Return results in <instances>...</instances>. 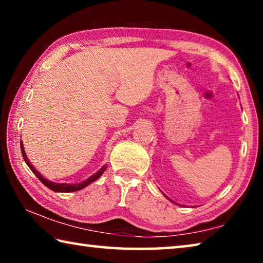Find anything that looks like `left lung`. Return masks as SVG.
Returning a JSON list of instances; mask_svg holds the SVG:
<instances>
[{
  "mask_svg": "<svg viewBox=\"0 0 263 263\" xmlns=\"http://www.w3.org/2000/svg\"><path fill=\"white\" fill-rule=\"evenodd\" d=\"M167 198H168V197H167ZM168 199H169V198H168ZM169 201H171V199H169Z\"/></svg>",
  "mask_w": 263,
  "mask_h": 263,
  "instance_id": "obj_1",
  "label": "left lung"
}]
</instances>
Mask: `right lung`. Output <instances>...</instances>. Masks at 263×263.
Returning <instances> with one entry per match:
<instances>
[{
	"label": "right lung",
	"instance_id": "right-lung-1",
	"mask_svg": "<svg viewBox=\"0 0 263 263\" xmlns=\"http://www.w3.org/2000/svg\"><path fill=\"white\" fill-rule=\"evenodd\" d=\"M21 151H22V155H23V159H24L25 163L28 164L29 168L31 169V171H32L33 174H34L35 176H37L39 180H41V182H42V183H43L44 185H46L48 189L55 191V193H72V191L81 190V189L84 188V186L89 185L90 183H92V182L99 179V177H100L102 174H103V173L105 172V169H106V164H104V166L102 167L99 172L95 173L94 175H91L90 177H89V179L84 180L83 182H80V183H73V184H72V183H55V182H52V181H50V180L45 179V177H44V176L41 174V173H39V172L37 171V169H35V168L32 166V163H31V162L29 161L28 157H26V153H25V151H24L23 144H22V140H21Z\"/></svg>",
	"mask_w": 263,
	"mask_h": 263
}]
</instances>
